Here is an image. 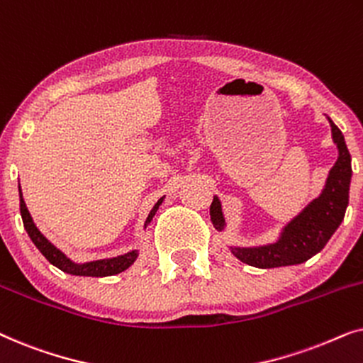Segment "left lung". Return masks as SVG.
<instances>
[{
	"mask_svg": "<svg viewBox=\"0 0 363 363\" xmlns=\"http://www.w3.org/2000/svg\"><path fill=\"white\" fill-rule=\"evenodd\" d=\"M330 123L332 142L337 147V162L330 168L319 196L311 200L302 210L284 223L277 233L276 241L259 246L230 245L231 255L245 264L269 269V267L301 264L322 251L344 221L349 206V190L352 180V158L340 128L325 116ZM211 223L218 231H226V218L221 201L213 196L210 208Z\"/></svg>",
	"mask_w": 363,
	"mask_h": 363,
	"instance_id": "1",
	"label": "left lung"
}]
</instances>
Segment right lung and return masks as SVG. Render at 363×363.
Instances as JSON below:
<instances>
[{
    "instance_id": "right-lung-1",
    "label": "right lung",
    "mask_w": 363,
    "mask_h": 363,
    "mask_svg": "<svg viewBox=\"0 0 363 363\" xmlns=\"http://www.w3.org/2000/svg\"><path fill=\"white\" fill-rule=\"evenodd\" d=\"M19 210H21V218H23V225L24 230H26L28 236L31 238V241L34 242V246L41 251V255L46 257V259L51 262L52 266H56L57 269H61L67 274L72 276H87V277H106V276H113L118 274V272L125 271L130 267L133 262L137 261L138 257V250H132L125 252V255L116 256V257H106V259H97V261H89V262H76L69 257L66 252H62L57 246H54L51 241L48 240L46 236L43 235L41 231L38 230V226L34 225V220L31 218V213H29L26 203H24L23 198V191L21 186H19ZM165 200V196H162L160 200L155 203V206L152 208L150 213H148L145 225H143V230L150 225L153 216L158 211V208Z\"/></svg>"
}]
</instances>
